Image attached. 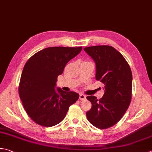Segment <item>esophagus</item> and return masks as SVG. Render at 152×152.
<instances>
[{"instance_id": "obj_1", "label": "esophagus", "mask_w": 152, "mask_h": 152, "mask_svg": "<svg viewBox=\"0 0 152 152\" xmlns=\"http://www.w3.org/2000/svg\"><path fill=\"white\" fill-rule=\"evenodd\" d=\"M79 99L80 100H84V99H86V96H85V95H83V94H80V97H79Z\"/></svg>"}]
</instances>
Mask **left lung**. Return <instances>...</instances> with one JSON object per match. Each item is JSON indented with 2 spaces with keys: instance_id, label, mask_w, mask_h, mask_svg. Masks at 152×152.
Here are the masks:
<instances>
[{
  "instance_id": "8db88e82",
  "label": "left lung",
  "mask_w": 152,
  "mask_h": 152,
  "mask_svg": "<svg viewBox=\"0 0 152 152\" xmlns=\"http://www.w3.org/2000/svg\"><path fill=\"white\" fill-rule=\"evenodd\" d=\"M96 65V79L105 85L103 96H87L91 108L86 113L89 122L99 129H106L119 121L129 108L132 99V74L126 59L109 45L84 49Z\"/></svg>"
}]
</instances>
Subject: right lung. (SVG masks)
Here are the masks:
<instances>
[{"instance_id":"obj_1","label":"right lung","mask_w":152,"mask_h":152,"mask_svg":"<svg viewBox=\"0 0 152 152\" xmlns=\"http://www.w3.org/2000/svg\"><path fill=\"white\" fill-rule=\"evenodd\" d=\"M82 47H50L35 53L26 62L18 87L27 114L35 123L45 127L60 123L79 95L74 91L55 90L58 76L67 62L79 54Z\"/></svg>"}]
</instances>
